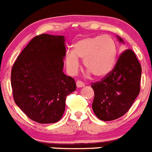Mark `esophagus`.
<instances>
[{"mask_svg": "<svg viewBox=\"0 0 152 152\" xmlns=\"http://www.w3.org/2000/svg\"><path fill=\"white\" fill-rule=\"evenodd\" d=\"M84 86H85L84 83H83L82 81H76V86H77L78 88H81V87H83Z\"/></svg>", "mask_w": 152, "mask_h": 152, "instance_id": "esophagus-1", "label": "esophagus"}]
</instances>
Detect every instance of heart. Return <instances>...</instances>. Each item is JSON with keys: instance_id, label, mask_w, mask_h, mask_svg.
<instances>
[{"instance_id": "heart-1", "label": "heart", "mask_w": 152, "mask_h": 152, "mask_svg": "<svg viewBox=\"0 0 152 152\" xmlns=\"http://www.w3.org/2000/svg\"><path fill=\"white\" fill-rule=\"evenodd\" d=\"M117 57V46L109 36L84 37L76 41L73 50L65 54V64L68 72L74 75L80 68L79 58L88 72L97 78L108 76L114 69Z\"/></svg>"}]
</instances>
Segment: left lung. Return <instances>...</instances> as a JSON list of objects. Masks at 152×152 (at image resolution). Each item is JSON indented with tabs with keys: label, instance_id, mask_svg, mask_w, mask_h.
I'll return each instance as SVG.
<instances>
[{
	"label": "left lung",
	"instance_id": "8db88e82",
	"mask_svg": "<svg viewBox=\"0 0 152 152\" xmlns=\"http://www.w3.org/2000/svg\"><path fill=\"white\" fill-rule=\"evenodd\" d=\"M117 38L124 43L121 37ZM141 75L142 67L135 53L126 50L108 76L92 83V108L96 116L102 121H112L126 114L140 91Z\"/></svg>",
	"mask_w": 152,
	"mask_h": 152
}]
</instances>
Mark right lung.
<instances>
[{"instance_id":"add662e5","label":"right lung","mask_w":152,"mask_h":152,"mask_svg":"<svg viewBox=\"0 0 152 152\" xmlns=\"http://www.w3.org/2000/svg\"><path fill=\"white\" fill-rule=\"evenodd\" d=\"M66 53L64 36L43 34L31 40L13 64V99L33 121H58L65 111L66 96L76 90L74 78L63 72Z\"/></svg>"}]
</instances>
